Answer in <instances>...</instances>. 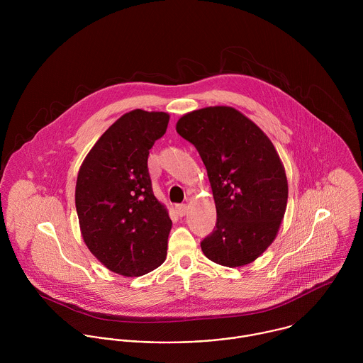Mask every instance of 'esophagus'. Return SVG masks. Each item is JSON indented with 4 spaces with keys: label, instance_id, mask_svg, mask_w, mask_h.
I'll list each match as a JSON object with an SVG mask.
<instances>
[{
    "label": "esophagus",
    "instance_id": "esophagus-1",
    "mask_svg": "<svg viewBox=\"0 0 363 363\" xmlns=\"http://www.w3.org/2000/svg\"><path fill=\"white\" fill-rule=\"evenodd\" d=\"M187 209H189V207H187L186 204H179V206H176V212H177L179 216H184V215L187 213Z\"/></svg>",
    "mask_w": 363,
    "mask_h": 363
}]
</instances>
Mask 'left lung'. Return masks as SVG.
Listing matches in <instances>:
<instances>
[{
    "mask_svg": "<svg viewBox=\"0 0 363 363\" xmlns=\"http://www.w3.org/2000/svg\"><path fill=\"white\" fill-rule=\"evenodd\" d=\"M176 130L201 156L216 206L203 253L226 267L255 261L275 239L288 201L285 170L272 143L228 106L194 110Z\"/></svg>",
    "mask_w": 363,
    "mask_h": 363,
    "instance_id": "1",
    "label": "left lung"
}]
</instances>
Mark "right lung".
Masks as SVG:
<instances>
[{
  "label": "right lung",
  "instance_id": "1",
  "mask_svg": "<svg viewBox=\"0 0 363 363\" xmlns=\"http://www.w3.org/2000/svg\"><path fill=\"white\" fill-rule=\"evenodd\" d=\"M167 123L163 111L125 113L106 130L78 173L75 207L82 238L96 259L125 277L144 275L166 259L172 220L154 196L148 156Z\"/></svg>",
  "mask_w": 363,
  "mask_h": 363
}]
</instances>
